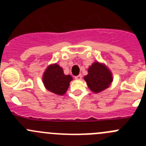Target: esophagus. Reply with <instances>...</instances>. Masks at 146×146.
<instances>
[{
	"instance_id": "obj_1",
	"label": "esophagus",
	"mask_w": 146,
	"mask_h": 146,
	"mask_svg": "<svg viewBox=\"0 0 146 146\" xmlns=\"http://www.w3.org/2000/svg\"><path fill=\"white\" fill-rule=\"evenodd\" d=\"M74 78H75L76 80H81V78H82V74H79V75L75 76Z\"/></svg>"
}]
</instances>
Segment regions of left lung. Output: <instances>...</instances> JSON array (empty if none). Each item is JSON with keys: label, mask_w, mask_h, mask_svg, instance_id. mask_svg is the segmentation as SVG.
<instances>
[{"label": "left lung", "mask_w": 146, "mask_h": 146, "mask_svg": "<svg viewBox=\"0 0 146 146\" xmlns=\"http://www.w3.org/2000/svg\"><path fill=\"white\" fill-rule=\"evenodd\" d=\"M84 79L89 88L94 93H99L108 88L113 81L111 72L98 62L89 67L88 74L85 76Z\"/></svg>", "instance_id": "8db88e82"}]
</instances>
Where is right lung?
I'll use <instances>...</instances> for the list:
<instances>
[{
    "label": "right lung",
    "instance_id": "add662e5",
    "mask_svg": "<svg viewBox=\"0 0 146 146\" xmlns=\"http://www.w3.org/2000/svg\"><path fill=\"white\" fill-rule=\"evenodd\" d=\"M71 80H72V77L64 74L62 68L58 64L48 66L44 73L43 82L46 88L60 96L67 91Z\"/></svg>",
    "mask_w": 146,
    "mask_h": 146
}]
</instances>
